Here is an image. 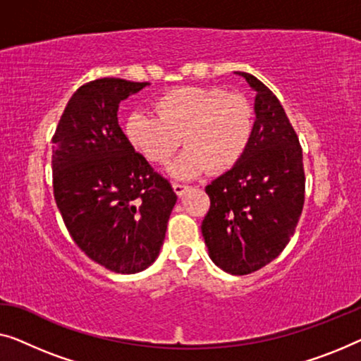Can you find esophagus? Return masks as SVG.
Masks as SVG:
<instances>
[{
	"label": "esophagus",
	"instance_id": "obj_1",
	"mask_svg": "<svg viewBox=\"0 0 361 361\" xmlns=\"http://www.w3.org/2000/svg\"><path fill=\"white\" fill-rule=\"evenodd\" d=\"M173 190L178 196H183V192H185L186 190H190V186L188 185H183V183H173Z\"/></svg>",
	"mask_w": 361,
	"mask_h": 361
}]
</instances>
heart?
<instances>
[{"instance_id": "1", "label": "heart", "mask_w": 361, "mask_h": 361, "mask_svg": "<svg viewBox=\"0 0 361 361\" xmlns=\"http://www.w3.org/2000/svg\"><path fill=\"white\" fill-rule=\"evenodd\" d=\"M154 113H131L126 137L157 165L169 162L183 141L186 150L170 166L178 178H191L206 169L212 173L232 169L248 149L255 129L248 97L220 87H175L154 102Z\"/></svg>"}]
</instances>
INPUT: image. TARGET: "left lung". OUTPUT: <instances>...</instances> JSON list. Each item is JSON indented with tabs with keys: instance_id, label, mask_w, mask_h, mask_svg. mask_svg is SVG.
<instances>
[{
	"instance_id": "8db88e82",
	"label": "left lung",
	"mask_w": 361,
	"mask_h": 361,
	"mask_svg": "<svg viewBox=\"0 0 361 361\" xmlns=\"http://www.w3.org/2000/svg\"><path fill=\"white\" fill-rule=\"evenodd\" d=\"M256 90L250 146L206 192L211 207L201 230L209 256L233 276L259 271L281 255L295 233L305 204L303 150L272 90L238 73Z\"/></svg>"
}]
</instances>
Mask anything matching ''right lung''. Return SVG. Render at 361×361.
Returning <instances> with one entry per match:
<instances>
[{
  "label": "right lung",
  "mask_w": 361,
  "mask_h": 361,
  "mask_svg": "<svg viewBox=\"0 0 361 361\" xmlns=\"http://www.w3.org/2000/svg\"><path fill=\"white\" fill-rule=\"evenodd\" d=\"M120 78L80 85L53 134V195L69 235L97 264L136 274L159 256L176 195L134 150L118 105L146 87Z\"/></svg>",
  "instance_id": "1"
}]
</instances>
